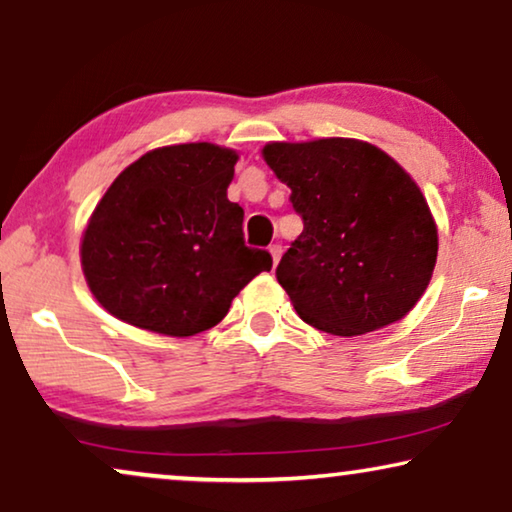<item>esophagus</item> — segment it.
I'll return each mask as SVG.
<instances>
[{"label":"esophagus","mask_w":512,"mask_h":512,"mask_svg":"<svg viewBox=\"0 0 512 512\" xmlns=\"http://www.w3.org/2000/svg\"><path fill=\"white\" fill-rule=\"evenodd\" d=\"M270 256H272V263H279V258H282V244H270Z\"/></svg>","instance_id":"34e87169"}]
</instances>
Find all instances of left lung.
<instances>
[{"instance_id":"left-lung-1","label":"left lung","mask_w":512,"mask_h":512,"mask_svg":"<svg viewBox=\"0 0 512 512\" xmlns=\"http://www.w3.org/2000/svg\"><path fill=\"white\" fill-rule=\"evenodd\" d=\"M263 158L303 219L277 265L300 319L333 335L403 319L438 256L436 221L410 174L377 146L342 137L272 142Z\"/></svg>"}]
</instances>
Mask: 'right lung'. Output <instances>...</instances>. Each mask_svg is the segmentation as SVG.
Returning <instances> with one entry per match:
<instances>
[{"instance_id": "1", "label": "right lung", "mask_w": 512, "mask_h": 512, "mask_svg": "<svg viewBox=\"0 0 512 512\" xmlns=\"http://www.w3.org/2000/svg\"><path fill=\"white\" fill-rule=\"evenodd\" d=\"M237 153L198 142L144 153L97 202L81 240L86 282L104 310L186 338L219 324L272 256L244 244L228 200Z\"/></svg>"}]
</instances>
